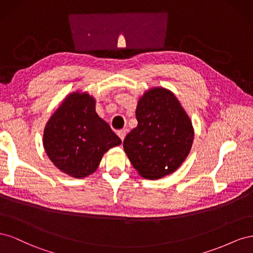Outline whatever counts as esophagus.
<instances>
[{
	"label": "esophagus",
	"instance_id": "34e87169",
	"mask_svg": "<svg viewBox=\"0 0 253 253\" xmlns=\"http://www.w3.org/2000/svg\"><path fill=\"white\" fill-rule=\"evenodd\" d=\"M117 135L119 136V138L124 141V139H125V137H126V129H121V131H118L117 132Z\"/></svg>",
	"mask_w": 253,
	"mask_h": 253
}]
</instances>
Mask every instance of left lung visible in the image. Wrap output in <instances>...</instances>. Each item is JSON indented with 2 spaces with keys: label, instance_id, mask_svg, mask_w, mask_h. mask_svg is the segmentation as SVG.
<instances>
[{
  "label": "left lung",
  "instance_id": "left-lung-1",
  "mask_svg": "<svg viewBox=\"0 0 253 253\" xmlns=\"http://www.w3.org/2000/svg\"><path fill=\"white\" fill-rule=\"evenodd\" d=\"M138 126L124 140L129 162L140 176L159 179L175 172L192 148V121L170 89L153 87L139 98Z\"/></svg>",
  "mask_w": 253,
  "mask_h": 253
}]
</instances>
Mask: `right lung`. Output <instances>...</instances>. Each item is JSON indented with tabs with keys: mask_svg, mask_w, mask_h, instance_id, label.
<instances>
[{
	"mask_svg": "<svg viewBox=\"0 0 253 253\" xmlns=\"http://www.w3.org/2000/svg\"><path fill=\"white\" fill-rule=\"evenodd\" d=\"M121 139L96 113V100L86 91L67 95L43 133L45 152L58 169L75 178L93 174L102 156Z\"/></svg>",
	"mask_w": 253,
	"mask_h": 253,
	"instance_id": "obj_1",
	"label": "right lung"
}]
</instances>
